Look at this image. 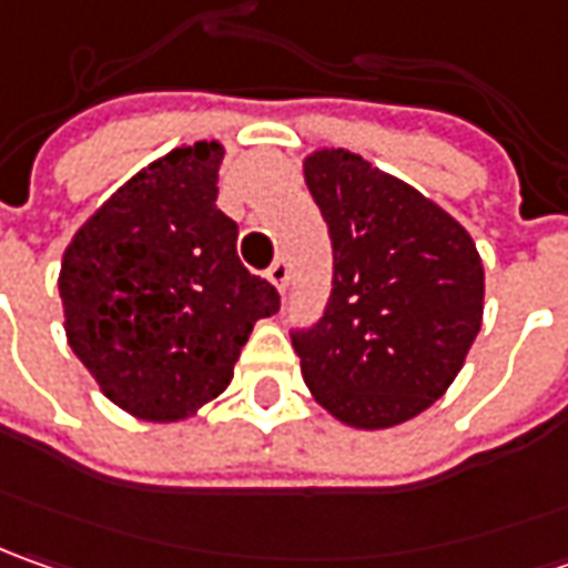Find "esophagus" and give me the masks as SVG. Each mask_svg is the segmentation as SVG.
Instances as JSON below:
<instances>
[{"label":"esophagus","instance_id":"1","mask_svg":"<svg viewBox=\"0 0 568 568\" xmlns=\"http://www.w3.org/2000/svg\"><path fill=\"white\" fill-rule=\"evenodd\" d=\"M288 276H292V270H288V261L285 257H276L270 270H266V280L276 285L280 292H285V285H288Z\"/></svg>","mask_w":568,"mask_h":568}]
</instances>
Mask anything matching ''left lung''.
Segmentation results:
<instances>
[{"label":"left lung","mask_w":568,"mask_h":568,"mask_svg":"<svg viewBox=\"0 0 568 568\" xmlns=\"http://www.w3.org/2000/svg\"><path fill=\"white\" fill-rule=\"evenodd\" d=\"M304 179L333 245L321 321L292 329L304 383L352 427L415 418L478 336V247L446 210L348 150L307 156Z\"/></svg>","instance_id":"1"}]
</instances>
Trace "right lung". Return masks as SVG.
Returning a JSON list of instances; mask_svg holds the SVG:
<instances>
[{
    "label": "right lung",
    "mask_w": 568,
    "mask_h": 568,
    "mask_svg": "<svg viewBox=\"0 0 568 568\" xmlns=\"http://www.w3.org/2000/svg\"><path fill=\"white\" fill-rule=\"evenodd\" d=\"M223 148L197 141L138 172L71 239L59 295L71 352L119 408L179 420L223 393L280 292L216 210Z\"/></svg>",
    "instance_id": "1"
}]
</instances>
